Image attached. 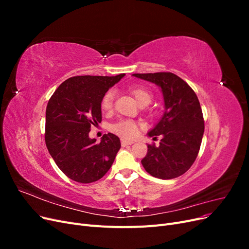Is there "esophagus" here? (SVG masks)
I'll list each match as a JSON object with an SVG mask.
<instances>
[{"mask_svg": "<svg viewBox=\"0 0 249 249\" xmlns=\"http://www.w3.org/2000/svg\"><path fill=\"white\" fill-rule=\"evenodd\" d=\"M133 141H129V140H125V139H122V145L123 146H126V145H131L133 144Z\"/></svg>", "mask_w": 249, "mask_h": 249, "instance_id": "34e87169", "label": "esophagus"}]
</instances>
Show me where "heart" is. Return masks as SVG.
I'll return each instance as SVG.
<instances>
[{"instance_id": "1", "label": "heart", "mask_w": 249, "mask_h": 249, "mask_svg": "<svg viewBox=\"0 0 249 249\" xmlns=\"http://www.w3.org/2000/svg\"><path fill=\"white\" fill-rule=\"evenodd\" d=\"M130 91L139 105L149 104L150 100H152V93H150L147 89L143 87L132 86L130 88ZM113 101H114V91H113V90H109V91L104 94L102 99V110L104 112L110 111L113 106ZM111 130L122 137L132 138L137 134L138 124L132 119H120L117 123L111 125Z\"/></svg>"}]
</instances>
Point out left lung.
Returning <instances> with one entry per match:
<instances>
[{
	"mask_svg": "<svg viewBox=\"0 0 249 249\" xmlns=\"http://www.w3.org/2000/svg\"><path fill=\"white\" fill-rule=\"evenodd\" d=\"M134 77L155 83L162 90L165 111L148 133L161 136L159 146L147 145L141 160L144 169L158 178H175L189 169L198 155L205 132L200 104L193 89L172 72L134 73Z\"/></svg>",
	"mask_w": 249,
	"mask_h": 249,
	"instance_id": "1",
	"label": "left lung"
}]
</instances>
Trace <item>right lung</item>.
I'll return each instance as SVG.
<instances>
[{
    "instance_id": "add662e5",
    "label": "right lung",
    "mask_w": 249,
    "mask_h": 249,
    "mask_svg": "<svg viewBox=\"0 0 249 249\" xmlns=\"http://www.w3.org/2000/svg\"><path fill=\"white\" fill-rule=\"evenodd\" d=\"M124 73L114 77L77 76L67 79L53 93L46 111V144L59 169L78 183H93L112 166L120 148L114 134L100 143L89 138L91 125L102 122L104 94Z\"/></svg>"
}]
</instances>
